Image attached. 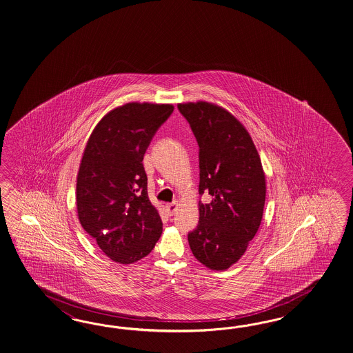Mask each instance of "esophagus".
<instances>
[{"label":"esophagus","instance_id":"esophagus-1","mask_svg":"<svg viewBox=\"0 0 353 353\" xmlns=\"http://www.w3.org/2000/svg\"><path fill=\"white\" fill-rule=\"evenodd\" d=\"M176 208H178V203H176V202H172V203H169V205L166 206V210H168V214H169L170 216L175 214Z\"/></svg>","mask_w":353,"mask_h":353}]
</instances>
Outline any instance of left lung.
<instances>
[{"label": "left lung", "mask_w": 353, "mask_h": 353, "mask_svg": "<svg viewBox=\"0 0 353 353\" xmlns=\"http://www.w3.org/2000/svg\"><path fill=\"white\" fill-rule=\"evenodd\" d=\"M199 147L197 228L188 233L194 257L211 270H226L245 252L261 224L266 181L252 138L225 109L205 102L179 103Z\"/></svg>", "instance_id": "obj_1"}]
</instances>
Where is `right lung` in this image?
<instances>
[{
  "instance_id": "add662e5",
  "label": "right lung",
  "mask_w": 353,
  "mask_h": 353,
  "mask_svg": "<svg viewBox=\"0 0 353 353\" xmlns=\"http://www.w3.org/2000/svg\"><path fill=\"white\" fill-rule=\"evenodd\" d=\"M172 111L169 103L119 106L101 119L84 148L77 176L78 217L112 261L127 265L143 259L163 233L142 161Z\"/></svg>"
}]
</instances>
